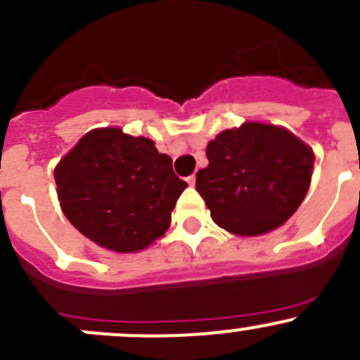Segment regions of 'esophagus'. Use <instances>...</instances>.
I'll use <instances>...</instances> for the list:
<instances>
[{
    "mask_svg": "<svg viewBox=\"0 0 360 360\" xmlns=\"http://www.w3.org/2000/svg\"><path fill=\"white\" fill-rule=\"evenodd\" d=\"M187 182H189V186H194V182H196V174H191V176L187 178Z\"/></svg>",
    "mask_w": 360,
    "mask_h": 360,
    "instance_id": "obj_1",
    "label": "esophagus"
}]
</instances>
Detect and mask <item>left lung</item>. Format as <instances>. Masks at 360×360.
Segmentation results:
<instances>
[{
	"label": "left lung",
	"instance_id": "1",
	"mask_svg": "<svg viewBox=\"0 0 360 360\" xmlns=\"http://www.w3.org/2000/svg\"><path fill=\"white\" fill-rule=\"evenodd\" d=\"M208 166L196 191L217 226L235 235L269 233L285 224L306 198L313 150L283 127L245 122L207 145Z\"/></svg>",
	"mask_w": 360,
	"mask_h": 360
}]
</instances>
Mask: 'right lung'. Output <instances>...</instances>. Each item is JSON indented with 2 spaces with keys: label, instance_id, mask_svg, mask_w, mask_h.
Here are the masks:
<instances>
[{
  "label": "right lung",
  "instance_id": "right-lung-1",
  "mask_svg": "<svg viewBox=\"0 0 360 360\" xmlns=\"http://www.w3.org/2000/svg\"><path fill=\"white\" fill-rule=\"evenodd\" d=\"M54 180L72 226L116 252L141 251L162 237L187 187L152 139L116 127L84 134L60 160Z\"/></svg>",
  "mask_w": 360,
  "mask_h": 360
}]
</instances>
